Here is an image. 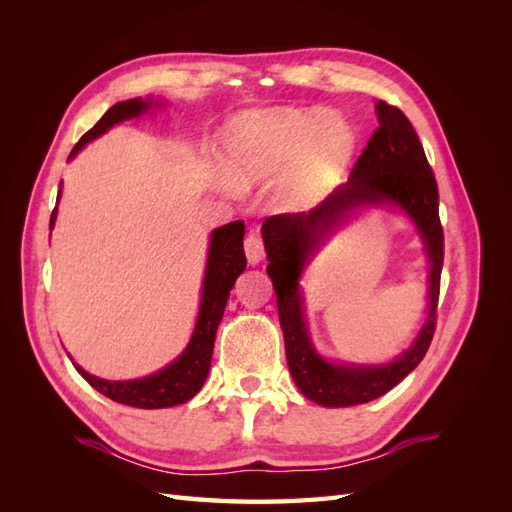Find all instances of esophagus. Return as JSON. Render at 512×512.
Listing matches in <instances>:
<instances>
[{"label":"esophagus","instance_id":"34e87169","mask_svg":"<svg viewBox=\"0 0 512 512\" xmlns=\"http://www.w3.org/2000/svg\"><path fill=\"white\" fill-rule=\"evenodd\" d=\"M245 256L250 260V265H258V262L265 258V245H262V237L258 232H250V235L245 237Z\"/></svg>","mask_w":512,"mask_h":512}]
</instances>
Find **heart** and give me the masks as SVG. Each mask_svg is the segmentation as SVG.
I'll return each mask as SVG.
<instances>
[{"label": "heart", "instance_id": "obj_1", "mask_svg": "<svg viewBox=\"0 0 512 512\" xmlns=\"http://www.w3.org/2000/svg\"><path fill=\"white\" fill-rule=\"evenodd\" d=\"M356 151V130L324 108H267L245 111L224 130L230 173L256 181L282 170L275 200L288 211H309L344 181ZM224 183H232L222 173Z\"/></svg>", "mask_w": 512, "mask_h": 512}]
</instances>
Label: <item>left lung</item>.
Here are the masks:
<instances>
[{"label": "left lung", "mask_w": 512, "mask_h": 512, "mask_svg": "<svg viewBox=\"0 0 512 512\" xmlns=\"http://www.w3.org/2000/svg\"><path fill=\"white\" fill-rule=\"evenodd\" d=\"M378 130L356 160L348 181L307 213L273 215L262 224L267 273L277 294V314L286 344V359L299 391L324 408L367 404L389 393L423 361L436 331L444 235L438 215V183L421 141L399 108L376 102ZM374 206H393L409 215L426 245L428 316L415 342L391 364L365 366L329 362L315 350L306 331L300 277L308 260L352 214Z\"/></svg>", "instance_id": "left-lung-1"}]
</instances>
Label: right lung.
<instances>
[{
	"label": "right lung",
	"mask_w": 512,
	"mask_h": 512,
	"mask_svg": "<svg viewBox=\"0 0 512 512\" xmlns=\"http://www.w3.org/2000/svg\"><path fill=\"white\" fill-rule=\"evenodd\" d=\"M164 102L153 98H132L113 104L102 115V119L91 128L79 143L74 145L70 158L72 160L87 143L96 141L98 136L111 130L121 121L136 119L151 108H160ZM61 198V190L57 194V203ZM57 220V207L51 215V228ZM243 235L245 224L243 222H230L226 226L215 228L209 239V254H207V267H205V280H203V292H200V307L196 324L188 346L177 356L173 363H168L160 371L145 378L136 380H104L98 376H91L81 365H76V371L94 386V389L108 399L117 401L123 406L143 408V410H156V408H170L190 401L209 376L211 356H213V344L215 333L224 316V307L228 301V294L235 286L237 277L245 271V252H243Z\"/></svg>",
	"instance_id": "add662e5"
}]
</instances>
